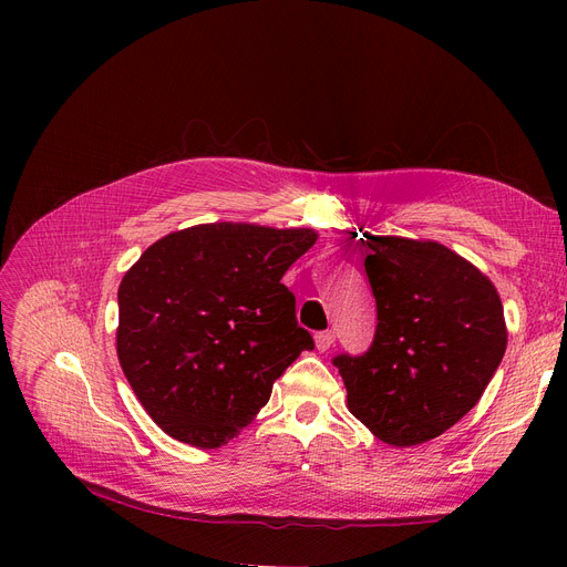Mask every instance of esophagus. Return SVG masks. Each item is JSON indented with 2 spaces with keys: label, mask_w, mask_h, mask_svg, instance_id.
<instances>
[{
  "label": "esophagus",
  "mask_w": 567,
  "mask_h": 567,
  "mask_svg": "<svg viewBox=\"0 0 567 567\" xmlns=\"http://www.w3.org/2000/svg\"><path fill=\"white\" fill-rule=\"evenodd\" d=\"M336 342V333L333 331H321V333H317L315 336V344H317V349L319 351H326V349H331V344Z\"/></svg>",
  "instance_id": "1"
}]
</instances>
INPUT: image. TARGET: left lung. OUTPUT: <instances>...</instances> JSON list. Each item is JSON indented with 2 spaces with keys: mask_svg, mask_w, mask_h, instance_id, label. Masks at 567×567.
Listing matches in <instances>:
<instances>
[{
  "mask_svg": "<svg viewBox=\"0 0 567 567\" xmlns=\"http://www.w3.org/2000/svg\"><path fill=\"white\" fill-rule=\"evenodd\" d=\"M377 331L361 355L338 353L349 411L383 443L419 445L468 413L505 353L494 285L434 241L365 234Z\"/></svg>",
  "mask_w": 567,
  "mask_h": 567,
  "instance_id": "8db88e82",
  "label": "left lung"
}]
</instances>
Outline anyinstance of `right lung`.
<instances>
[{
	"label": "right lung",
	"instance_id": "right-lung-1",
	"mask_svg": "<svg viewBox=\"0 0 567 567\" xmlns=\"http://www.w3.org/2000/svg\"><path fill=\"white\" fill-rule=\"evenodd\" d=\"M312 229L212 223L148 246L118 285L116 355L137 400L176 441L220 449L315 349L280 282Z\"/></svg>",
	"mask_w": 567,
	"mask_h": 567
}]
</instances>
